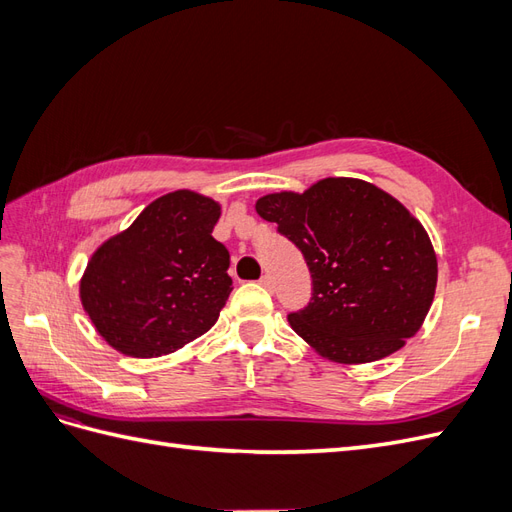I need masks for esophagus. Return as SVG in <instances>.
Masks as SVG:
<instances>
[{
  "mask_svg": "<svg viewBox=\"0 0 512 512\" xmlns=\"http://www.w3.org/2000/svg\"><path fill=\"white\" fill-rule=\"evenodd\" d=\"M260 286L267 288V290H273V277H271L269 273L262 275V277H260Z\"/></svg>",
  "mask_w": 512,
  "mask_h": 512,
  "instance_id": "34e87169",
  "label": "esophagus"
}]
</instances>
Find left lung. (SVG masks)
Listing matches in <instances>:
<instances>
[{
  "mask_svg": "<svg viewBox=\"0 0 512 512\" xmlns=\"http://www.w3.org/2000/svg\"><path fill=\"white\" fill-rule=\"evenodd\" d=\"M256 211L307 262L312 299L288 322L322 356L371 363L421 329L438 260L421 222L391 194L361 179L329 177L303 194L262 196Z\"/></svg>",
  "mask_w": 512,
  "mask_h": 512,
  "instance_id": "left-lung-1",
  "label": "left lung"
}]
</instances>
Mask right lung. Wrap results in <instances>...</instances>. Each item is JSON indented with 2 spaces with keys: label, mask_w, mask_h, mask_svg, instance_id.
I'll list each match as a JSON object with an SVG mask.
<instances>
[{
  "label": "right lung",
  "mask_w": 512,
  "mask_h": 512,
  "mask_svg": "<svg viewBox=\"0 0 512 512\" xmlns=\"http://www.w3.org/2000/svg\"><path fill=\"white\" fill-rule=\"evenodd\" d=\"M215 200L177 190L102 243L81 280L96 331L136 359L175 352L207 333L232 290L230 254L213 239Z\"/></svg>",
  "instance_id": "1"
}]
</instances>
